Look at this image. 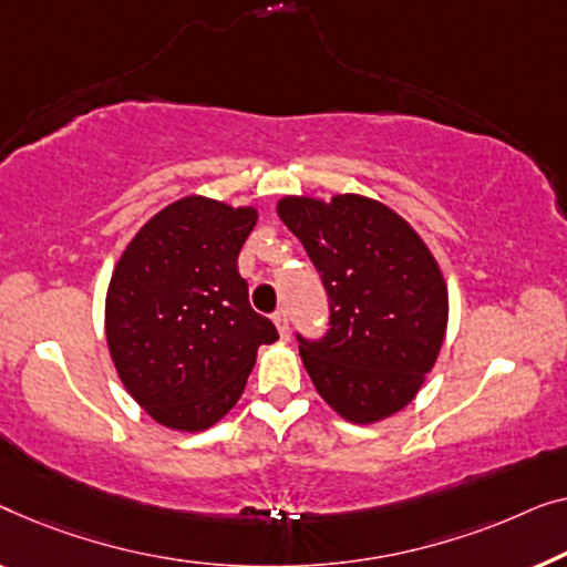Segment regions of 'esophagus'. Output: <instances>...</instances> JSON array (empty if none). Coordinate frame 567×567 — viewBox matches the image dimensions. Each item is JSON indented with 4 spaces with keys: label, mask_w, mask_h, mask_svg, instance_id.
Here are the masks:
<instances>
[{
    "label": "esophagus",
    "mask_w": 567,
    "mask_h": 567,
    "mask_svg": "<svg viewBox=\"0 0 567 567\" xmlns=\"http://www.w3.org/2000/svg\"><path fill=\"white\" fill-rule=\"evenodd\" d=\"M272 321H275V326H277V331H280V337L282 339H287V337H290V326H287V313H285V310L280 308V310H277V313L272 316Z\"/></svg>",
    "instance_id": "obj_1"
}]
</instances>
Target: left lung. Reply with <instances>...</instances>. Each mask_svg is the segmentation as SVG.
I'll use <instances>...</instances> for the list:
<instances>
[{"mask_svg": "<svg viewBox=\"0 0 567 567\" xmlns=\"http://www.w3.org/2000/svg\"><path fill=\"white\" fill-rule=\"evenodd\" d=\"M277 215L321 272L329 331L298 333L318 395L352 424L405 409L440 357L450 295L434 254L409 220L372 197L287 195Z\"/></svg>", "mask_w": 567, "mask_h": 567, "instance_id": "left-lung-1", "label": "left lung"}]
</instances>
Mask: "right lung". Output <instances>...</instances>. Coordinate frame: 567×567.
<instances>
[{
  "instance_id": "add662e5",
  "label": "right lung",
  "mask_w": 567,
  "mask_h": 567,
  "mask_svg": "<svg viewBox=\"0 0 567 567\" xmlns=\"http://www.w3.org/2000/svg\"><path fill=\"white\" fill-rule=\"evenodd\" d=\"M257 207L189 195L158 210L117 259L105 333L117 378L156 424L203 432L234 409L277 329L236 259Z\"/></svg>"
}]
</instances>
